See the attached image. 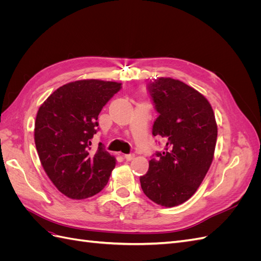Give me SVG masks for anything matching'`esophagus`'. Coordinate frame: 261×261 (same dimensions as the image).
<instances>
[{"mask_svg":"<svg viewBox=\"0 0 261 261\" xmlns=\"http://www.w3.org/2000/svg\"><path fill=\"white\" fill-rule=\"evenodd\" d=\"M124 159L126 160V161H132V160H134L135 159V154H125L124 155Z\"/></svg>","mask_w":261,"mask_h":261,"instance_id":"1","label":"esophagus"}]
</instances>
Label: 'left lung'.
Listing matches in <instances>:
<instances>
[{
	"instance_id": "1",
	"label": "left lung",
	"mask_w": 261,
	"mask_h": 261,
	"mask_svg": "<svg viewBox=\"0 0 261 261\" xmlns=\"http://www.w3.org/2000/svg\"><path fill=\"white\" fill-rule=\"evenodd\" d=\"M159 116L152 135L165 143L159 159L140 176L143 192L163 207H175L196 193L213 160L218 136L215 113L202 94L178 80L160 77L148 84Z\"/></svg>"
}]
</instances>
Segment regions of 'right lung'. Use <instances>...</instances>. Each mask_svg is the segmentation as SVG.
Wrapping results in <instances>:
<instances>
[{"mask_svg":"<svg viewBox=\"0 0 261 261\" xmlns=\"http://www.w3.org/2000/svg\"><path fill=\"white\" fill-rule=\"evenodd\" d=\"M121 83L83 80L63 85L38 110L35 144L54 186L70 199H85L107 185L115 158L99 144L90 151L97 120Z\"/></svg>","mask_w":261,"mask_h":261,"instance_id":"1","label":"right lung"}]
</instances>
